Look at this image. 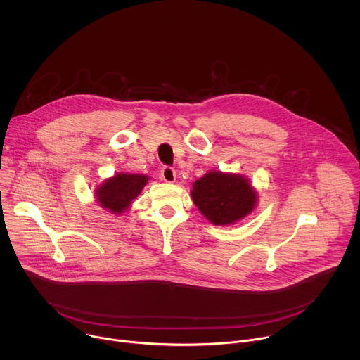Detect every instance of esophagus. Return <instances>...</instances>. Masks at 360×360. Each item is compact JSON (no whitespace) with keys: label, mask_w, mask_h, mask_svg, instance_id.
Instances as JSON below:
<instances>
[{"label":"esophagus","mask_w":360,"mask_h":360,"mask_svg":"<svg viewBox=\"0 0 360 360\" xmlns=\"http://www.w3.org/2000/svg\"><path fill=\"white\" fill-rule=\"evenodd\" d=\"M160 177L166 183H173L176 180V170L172 166H163L160 170Z\"/></svg>","instance_id":"obj_1"}]
</instances>
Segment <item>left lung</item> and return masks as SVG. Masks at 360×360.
<instances>
[{
    "label": "left lung",
    "mask_w": 360,
    "mask_h": 360,
    "mask_svg": "<svg viewBox=\"0 0 360 360\" xmlns=\"http://www.w3.org/2000/svg\"><path fill=\"white\" fill-rule=\"evenodd\" d=\"M193 201L217 226L231 224L252 212L257 194L240 174L209 172L193 186Z\"/></svg>",
    "instance_id": "8db88e82"
}]
</instances>
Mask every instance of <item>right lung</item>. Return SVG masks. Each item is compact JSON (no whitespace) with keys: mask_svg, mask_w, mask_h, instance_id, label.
I'll use <instances>...</instances> for the list:
<instances>
[{"mask_svg":"<svg viewBox=\"0 0 360 360\" xmlns=\"http://www.w3.org/2000/svg\"><path fill=\"white\" fill-rule=\"evenodd\" d=\"M148 177L143 174L120 173L106 180L97 190V201L112 213L124 212L131 201L140 195Z\"/></svg>","mask_w":360,"mask_h":360,"instance_id":"obj_1","label":"right lung"}]
</instances>
